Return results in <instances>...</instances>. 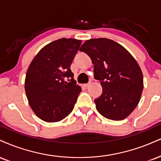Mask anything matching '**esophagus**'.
<instances>
[{
    "label": "esophagus",
    "mask_w": 161,
    "mask_h": 161,
    "mask_svg": "<svg viewBox=\"0 0 161 161\" xmlns=\"http://www.w3.org/2000/svg\"><path fill=\"white\" fill-rule=\"evenodd\" d=\"M90 85H91V82H89V83H87V84H85L84 85V87H85V88H88V87H89V86H90Z\"/></svg>",
    "instance_id": "1"
}]
</instances>
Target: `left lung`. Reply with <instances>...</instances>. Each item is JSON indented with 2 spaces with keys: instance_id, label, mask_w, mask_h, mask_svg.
Segmentation results:
<instances>
[{
  "instance_id": "left-lung-1",
  "label": "left lung",
  "mask_w": 161,
  "mask_h": 161,
  "mask_svg": "<svg viewBox=\"0 0 161 161\" xmlns=\"http://www.w3.org/2000/svg\"><path fill=\"white\" fill-rule=\"evenodd\" d=\"M79 51L91 58L94 78L103 88L101 95L94 100L97 110L108 119H126L138 105L144 87L136 59L121 44L107 38L86 40Z\"/></svg>"
}]
</instances>
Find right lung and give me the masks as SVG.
<instances>
[{
    "mask_svg": "<svg viewBox=\"0 0 161 161\" xmlns=\"http://www.w3.org/2000/svg\"><path fill=\"white\" fill-rule=\"evenodd\" d=\"M82 40L61 38L44 46L29 65L25 80L28 103L39 119L58 122L73 111L82 88L70 65ZM71 78V82L65 78ZM69 80V79H68Z\"/></svg>",
    "mask_w": 161,
    "mask_h": 161,
    "instance_id": "1",
    "label": "right lung"
}]
</instances>
